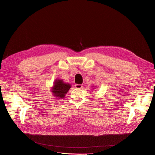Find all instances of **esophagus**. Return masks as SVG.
<instances>
[{
  "label": "esophagus",
  "instance_id": "1",
  "mask_svg": "<svg viewBox=\"0 0 155 155\" xmlns=\"http://www.w3.org/2000/svg\"><path fill=\"white\" fill-rule=\"evenodd\" d=\"M75 86V88L77 89H81L83 88V85H78V84H76Z\"/></svg>",
  "mask_w": 155,
  "mask_h": 155
}]
</instances>
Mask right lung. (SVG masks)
Segmentation results:
<instances>
[{"label":"right lung","instance_id":"right-lung-1","mask_svg":"<svg viewBox=\"0 0 155 155\" xmlns=\"http://www.w3.org/2000/svg\"><path fill=\"white\" fill-rule=\"evenodd\" d=\"M70 88H71V85H70L69 83H64L63 80L60 79H56L51 91L55 97L62 99Z\"/></svg>","mask_w":155,"mask_h":155}]
</instances>
